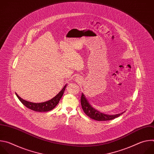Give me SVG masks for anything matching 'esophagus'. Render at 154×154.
Listing matches in <instances>:
<instances>
[{
    "label": "esophagus",
    "instance_id": "esophagus-1",
    "mask_svg": "<svg viewBox=\"0 0 154 154\" xmlns=\"http://www.w3.org/2000/svg\"><path fill=\"white\" fill-rule=\"evenodd\" d=\"M77 80H80V77H77Z\"/></svg>",
    "mask_w": 154,
    "mask_h": 154
}]
</instances>
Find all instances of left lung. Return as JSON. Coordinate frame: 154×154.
<instances>
[{"label":"left lung","instance_id":"left-lung-1","mask_svg":"<svg viewBox=\"0 0 154 154\" xmlns=\"http://www.w3.org/2000/svg\"><path fill=\"white\" fill-rule=\"evenodd\" d=\"M81 105L83 112L85 113L90 118L96 120V121H108L113 119L117 117L121 116L123 113L115 115H107L100 112H99L96 109L93 108L91 105L89 103L88 101L87 100L86 97H85L84 94L82 93L81 96Z\"/></svg>","mask_w":154,"mask_h":154}]
</instances>
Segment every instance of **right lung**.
<instances>
[{
  "instance_id": "obj_1",
  "label": "right lung",
  "mask_w": 154,
  "mask_h": 154,
  "mask_svg": "<svg viewBox=\"0 0 154 154\" xmlns=\"http://www.w3.org/2000/svg\"><path fill=\"white\" fill-rule=\"evenodd\" d=\"M66 87V85L63 88V89L60 91V93L57 96H55L54 98H52L50 100H48L45 102H42V103H32L30 102H28L27 100H25L22 98H20L17 94H16L17 98L19 99V100L22 102V103L27 108L30 109H32V110L35 112H45L51 111L56 106V105L58 103L60 99L63 95Z\"/></svg>"
}]
</instances>
